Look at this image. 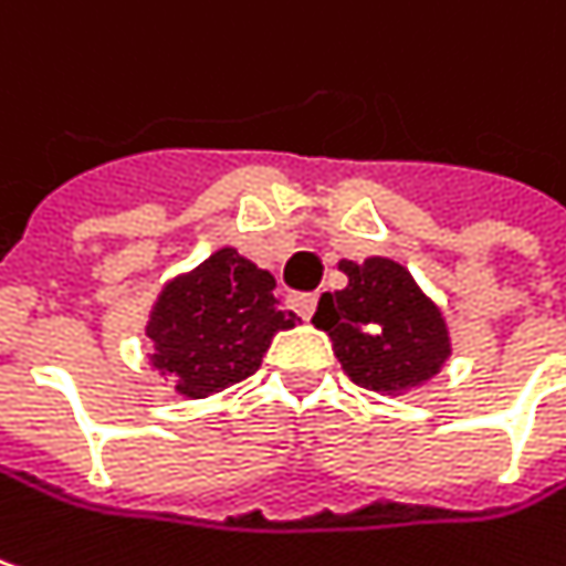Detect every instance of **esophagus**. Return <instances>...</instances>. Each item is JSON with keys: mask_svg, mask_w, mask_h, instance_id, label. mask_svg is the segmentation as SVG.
Returning <instances> with one entry per match:
<instances>
[{"mask_svg": "<svg viewBox=\"0 0 566 566\" xmlns=\"http://www.w3.org/2000/svg\"><path fill=\"white\" fill-rule=\"evenodd\" d=\"M290 303H293L300 318H312V312H315V305H318V296H315V293H300V296H293Z\"/></svg>", "mask_w": 566, "mask_h": 566, "instance_id": "1", "label": "esophagus"}]
</instances>
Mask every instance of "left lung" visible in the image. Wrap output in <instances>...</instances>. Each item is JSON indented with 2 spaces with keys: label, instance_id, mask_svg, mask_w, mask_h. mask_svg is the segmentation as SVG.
Segmentation results:
<instances>
[{
  "label": "left lung",
  "instance_id": "8db88e82",
  "mask_svg": "<svg viewBox=\"0 0 566 566\" xmlns=\"http://www.w3.org/2000/svg\"><path fill=\"white\" fill-rule=\"evenodd\" d=\"M347 286L322 293L312 315L332 335L344 374L364 389L399 392L424 384L451 344L441 312L428 303L406 266L386 258L342 261Z\"/></svg>",
  "mask_w": 566,
  "mask_h": 566
}]
</instances>
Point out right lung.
I'll return each instance as SVG.
<instances>
[{
    "label": "right lung",
    "mask_w": 566,
    "mask_h": 566,
    "mask_svg": "<svg viewBox=\"0 0 566 566\" xmlns=\"http://www.w3.org/2000/svg\"><path fill=\"white\" fill-rule=\"evenodd\" d=\"M273 286L276 280L238 251L212 254L154 305L147 325L154 367L174 374L177 389L192 399L248 380L273 335L296 322L276 305Z\"/></svg>",
    "instance_id": "add662e5"
}]
</instances>
